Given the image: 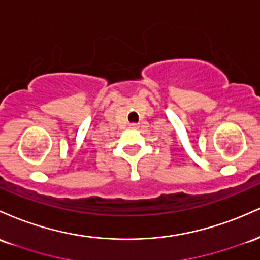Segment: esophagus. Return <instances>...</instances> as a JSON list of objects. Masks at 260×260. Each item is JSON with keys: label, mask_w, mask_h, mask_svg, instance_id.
I'll return each instance as SVG.
<instances>
[{"label": "esophagus", "mask_w": 260, "mask_h": 260, "mask_svg": "<svg viewBox=\"0 0 260 260\" xmlns=\"http://www.w3.org/2000/svg\"><path fill=\"white\" fill-rule=\"evenodd\" d=\"M130 126H131V127H138V125H136V124H131Z\"/></svg>", "instance_id": "1"}]
</instances>
